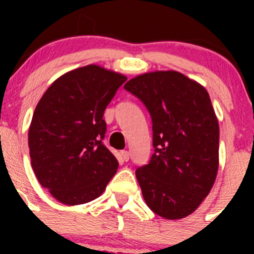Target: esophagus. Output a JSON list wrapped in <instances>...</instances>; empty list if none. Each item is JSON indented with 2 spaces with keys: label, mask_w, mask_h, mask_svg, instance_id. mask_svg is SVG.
<instances>
[{
  "label": "esophagus",
  "mask_w": 254,
  "mask_h": 254,
  "mask_svg": "<svg viewBox=\"0 0 254 254\" xmlns=\"http://www.w3.org/2000/svg\"><path fill=\"white\" fill-rule=\"evenodd\" d=\"M122 157L124 161H129V158H130L129 151H125V150L122 151Z\"/></svg>",
  "instance_id": "esophagus-1"
}]
</instances>
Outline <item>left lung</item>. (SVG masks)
Listing matches in <instances>:
<instances>
[{
  "label": "left lung",
  "instance_id": "8db88e82",
  "mask_svg": "<svg viewBox=\"0 0 254 254\" xmlns=\"http://www.w3.org/2000/svg\"><path fill=\"white\" fill-rule=\"evenodd\" d=\"M124 88L152 120L155 152L135 172L143 199L165 219L188 216L210 193L219 168V123L209 94L177 71L143 73Z\"/></svg>",
  "mask_w": 254,
  "mask_h": 254
}]
</instances>
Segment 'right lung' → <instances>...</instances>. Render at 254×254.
<instances>
[{
    "label": "right lung",
    "instance_id": "obj_1",
    "mask_svg": "<svg viewBox=\"0 0 254 254\" xmlns=\"http://www.w3.org/2000/svg\"><path fill=\"white\" fill-rule=\"evenodd\" d=\"M125 81L101 66H83L56 79L38 103L28 134L32 167L60 203L94 200L117 173L119 163L103 143V114Z\"/></svg>",
    "mask_w": 254,
    "mask_h": 254
}]
</instances>
